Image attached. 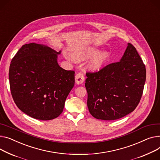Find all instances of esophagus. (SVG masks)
I'll use <instances>...</instances> for the list:
<instances>
[{"mask_svg":"<svg viewBox=\"0 0 160 160\" xmlns=\"http://www.w3.org/2000/svg\"><path fill=\"white\" fill-rule=\"evenodd\" d=\"M85 80V77L82 72H78L75 76V82L77 84H81Z\"/></svg>","mask_w":160,"mask_h":160,"instance_id":"esophagus-1","label":"esophagus"}]
</instances>
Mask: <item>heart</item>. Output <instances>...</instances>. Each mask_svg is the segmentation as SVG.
<instances>
[{"instance_id":"1","label":"heart","mask_w":160,"mask_h":160,"mask_svg":"<svg viewBox=\"0 0 160 160\" xmlns=\"http://www.w3.org/2000/svg\"><path fill=\"white\" fill-rule=\"evenodd\" d=\"M97 52L98 50L96 48H89L78 52L77 54L74 55V58L77 60L88 58L97 54ZM109 53L108 52L105 51L99 53L97 56H95L90 62V67L94 69H98L101 68L103 66L105 62L107 61ZM69 58L71 60H74V58L72 57H69Z\"/></svg>"}]
</instances>
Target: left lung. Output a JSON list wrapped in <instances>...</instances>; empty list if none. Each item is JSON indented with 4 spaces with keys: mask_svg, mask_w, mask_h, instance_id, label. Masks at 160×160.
Here are the masks:
<instances>
[{
    "mask_svg": "<svg viewBox=\"0 0 160 160\" xmlns=\"http://www.w3.org/2000/svg\"><path fill=\"white\" fill-rule=\"evenodd\" d=\"M88 107L95 118L114 120L132 112L140 103L146 69L134 46L128 44L121 60L87 72Z\"/></svg>",
    "mask_w": 160,
    "mask_h": 160,
    "instance_id": "1",
    "label": "left lung"
}]
</instances>
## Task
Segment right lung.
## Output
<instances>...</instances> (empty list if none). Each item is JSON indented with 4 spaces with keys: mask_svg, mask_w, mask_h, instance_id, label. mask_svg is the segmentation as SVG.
<instances>
[{
    "mask_svg": "<svg viewBox=\"0 0 160 160\" xmlns=\"http://www.w3.org/2000/svg\"><path fill=\"white\" fill-rule=\"evenodd\" d=\"M44 44L21 47L9 70V87L18 108L32 118L50 120L62 112L74 84V71L59 66L57 54Z\"/></svg>",
    "mask_w": 160,
    "mask_h": 160,
    "instance_id": "obj_1",
    "label": "right lung"
}]
</instances>
